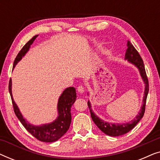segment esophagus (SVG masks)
Instances as JSON below:
<instances>
[{
    "instance_id": "34e87169",
    "label": "esophagus",
    "mask_w": 160,
    "mask_h": 160,
    "mask_svg": "<svg viewBox=\"0 0 160 160\" xmlns=\"http://www.w3.org/2000/svg\"><path fill=\"white\" fill-rule=\"evenodd\" d=\"M77 90H78V93H81V94L84 93V87H83L82 85H80V86H78V87Z\"/></svg>"
}]
</instances>
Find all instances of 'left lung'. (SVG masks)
<instances>
[{
	"instance_id": "1",
	"label": "left lung",
	"mask_w": 160,
	"mask_h": 160,
	"mask_svg": "<svg viewBox=\"0 0 160 160\" xmlns=\"http://www.w3.org/2000/svg\"><path fill=\"white\" fill-rule=\"evenodd\" d=\"M128 49H127L126 53H125V58L124 60H127L128 62H130L135 65V67L138 68V71L141 74V76L143 79L144 84H145V91H144V96L143 99V104H142L141 108L138 112L135 119L132 120L130 122L128 123H123V124H111L108 123V122H104L103 120L100 119L99 117L95 115V113L93 112L91 108L90 102L88 101L87 104H88L89 108L90 110L91 117L92 119L93 122L95 124L98 126V128L104 132L105 134L109 135V136H119V135H122L125 133L128 132L130 131L133 128H135V125L138 123L140 120L143 118L144 113H145V108H146V98H147V95L148 93V80L146 76V73L145 71V67H144L143 61L142 60L141 57L135 48L133 47V45L131 43L130 41H128Z\"/></svg>"
}]
</instances>
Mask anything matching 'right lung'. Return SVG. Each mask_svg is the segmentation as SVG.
<instances>
[{
    "label": "right lung",
    "instance_id": "add662e5",
    "mask_svg": "<svg viewBox=\"0 0 160 160\" xmlns=\"http://www.w3.org/2000/svg\"><path fill=\"white\" fill-rule=\"evenodd\" d=\"M38 35H36L32 37L19 51L14 60L13 69L15 65L17 64V62L20 61L22 58L25 55V54L30 49V45L33 43L35 39L38 37ZM8 91H9L11 98H12L13 108H14V113L17 117L18 118L26 130L38 141L47 142V143L54 142L60 139L63 135H65V133L69 129L71 123V108L72 105L74 103L76 99V89L74 87H68L63 91L62 95L59 98L58 103V118L51 123L44 124L39 126L32 125L29 122H28V121H26L23 116L22 115L18 106H17L13 99L12 92V79H10L9 84H8Z\"/></svg>",
    "mask_w": 160,
    "mask_h": 160
}]
</instances>
